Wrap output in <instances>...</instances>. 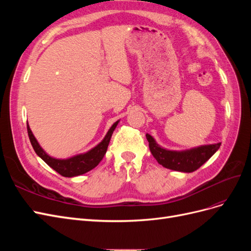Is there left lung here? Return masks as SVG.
I'll list each match as a JSON object with an SVG mask.
<instances>
[{"label":"left lung","mask_w":251,"mask_h":251,"mask_svg":"<svg viewBox=\"0 0 251 251\" xmlns=\"http://www.w3.org/2000/svg\"><path fill=\"white\" fill-rule=\"evenodd\" d=\"M151 155L159 164L166 169L184 173H192L198 170L219 150L221 142L209 146H202L188 151H176L161 148L150 134H147Z\"/></svg>","instance_id":"1"}]
</instances>
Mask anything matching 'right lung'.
<instances>
[{
    "mask_svg": "<svg viewBox=\"0 0 251 251\" xmlns=\"http://www.w3.org/2000/svg\"><path fill=\"white\" fill-rule=\"evenodd\" d=\"M117 125H118V121H116V123L110 127V130L107 133V135H105L103 140L94 149L89 151L88 153L74 156L69 159H63V160L62 159L52 158L45 153L44 150L40 147L39 142L36 141L31 130H30L28 123H27V131H28L30 142H31V146L35 151L37 156H40L43 160L50 166V168H52L55 172H57L59 175H62L64 177L70 178V177L79 176V175H82L91 170H93L95 166H97L98 163L102 160L103 156L105 155V153H107L112 134L114 130H115Z\"/></svg>",
    "mask_w": 251,
    "mask_h": 251,
    "instance_id": "obj_1",
    "label": "right lung"
}]
</instances>
